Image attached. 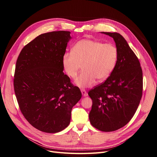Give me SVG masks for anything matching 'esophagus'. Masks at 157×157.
<instances>
[{
    "instance_id": "obj_1",
    "label": "esophagus",
    "mask_w": 157,
    "mask_h": 157,
    "mask_svg": "<svg viewBox=\"0 0 157 157\" xmlns=\"http://www.w3.org/2000/svg\"><path fill=\"white\" fill-rule=\"evenodd\" d=\"M81 94H82V95H83V96H84V97L88 96V94L85 89H81Z\"/></svg>"
}]
</instances>
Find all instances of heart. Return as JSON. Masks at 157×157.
<instances>
[{
    "label": "heart",
    "mask_w": 157,
    "mask_h": 157,
    "mask_svg": "<svg viewBox=\"0 0 157 157\" xmlns=\"http://www.w3.org/2000/svg\"><path fill=\"white\" fill-rule=\"evenodd\" d=\"M118 59L117 48L113 44L90 39L81 40L74 46L71 54L63 55L62 64L67 75L74 79L81 66L83 71L75 83L81 88L92 86L96 79L104 81L116 67Z\"/></svg>",
    "instance_id": "b5f03b06"
}]
</instances>
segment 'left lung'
Segmentation results:
<instances>
[{
  "label": "left lung",
  "instance_id": "left-lung-1",
  "mask_svg": "<svg viewBox=\"0 0 157 157\" xmlns=\"http://www.w3.org/2000/svg\"><path fill=\"white\" fill-rule=\"evenodd\" d=\"M101 33L113 38L118 59L108 79L88 92L92 100L89 119L98 130L112 132L124 127L134 117L142 97L143 71L124 37L117 32Z\"/></svg>",
  "mask_w": 157,
  "mask_h": 157
}]
</instances>
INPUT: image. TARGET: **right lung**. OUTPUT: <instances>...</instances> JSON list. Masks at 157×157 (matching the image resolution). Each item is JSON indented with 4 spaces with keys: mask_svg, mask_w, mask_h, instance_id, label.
I'll return each mask as SVG.
<instances>
[{
    "mask_svg": "<svg viewBox=\"0 0 157 157\" xmlns=\"http://www.w3.org/2000/svg\"><path fill=\"white\" fill-rule=\"evenodd\" d=\"M70 34H40L24 46L16 61L14 88L20 109L30 124L44 132L56 133L68 127L71 110L82 96L63 72Z\"/></svg>",
    "mask_w": 157,
    "mask_h": 157,
    "instance_id": "1",
    "label": "right lung"
}]
</instances>
